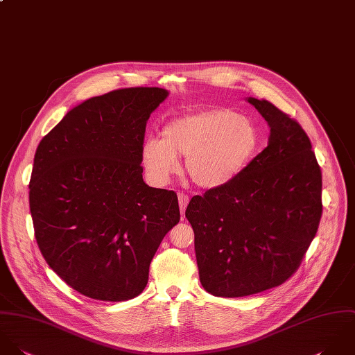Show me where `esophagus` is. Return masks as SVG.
I'll use <instances>...</instances> for the list:
<instances>
[{"mask_svg": "<svg viewBox=\"0 0 355 355\" xmlns=\"http://www.w3.org/2000/svg\"><path fill=\"white\" fill-rule=\"evenodd\" d=\"M188 203H189V198L184 193H178V205H180L181 215H184V213H185V209H187Z\"/></svg>", "mask_w": 355, "mask_h": 355, "instance_id": "esophagus-1", "label": "esophagus"}]
</instances>
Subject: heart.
Masks as SVG:
<instances>
[{
	"label": "heart",
	"mask_w": 355,
	"mask_h": 355,
	"mask_svg": "<svg viewBox=\"0 0 355 355\" xmlns=\"http://www.w3.org/2000/svg\"><path fill=\"white\" fill-rule=\"evenodd\" d=\"M261 146L257 125L227 108H214L168 121L162 139L144 142L142 166L155 184H164L180 170V159L192 182L216 189L236 181Z\"/></svg>",
	"instance_id": "b5f03b06"
}]
</instances>
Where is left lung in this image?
<instances>
[{
    "label": "left lung",
    "instance_id": "8db88e82",
    "mask_svg": "<svg viewBox=\"0 0 355 355\" xmlns=\"http://www.w3.org/2000/svg\"><path fill=\"white\" fill-rule=\"evenodd\" d=\"M270 128L268 146L233 182L193 196L203 288L240 297L286 282L313 241L322 213L321 168L300 125L266 100L248 97Z\"/></svg>",
    "mask_w": 355,
    "mask_h": 355
}]
</instances>
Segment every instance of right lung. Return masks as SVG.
I'll return each instance as SVG.
<instances>
[{"label":"right lung","mask_w":355,"mask_h":355,"mask_svg":"<svg viewBox=\"0 0 355 355\" xmlns=\"http://www.w3.org/2000/svg\"><path fill=\"white\" fill-rule=\"evenodd\" d=\"M167 96L160 87H129L92 97L35 150L28 188L38 247L87 297L139 296L157 247L180 220L177 195L142 180L145 126Z\"/></svg>","instance_id":"right-lung-1"}]
</instances>
